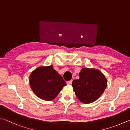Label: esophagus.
<instances>
[{
  "label": "esophagus",
  "instance_id": "34e87169",
  "mask_svg": "<svg viewBox=\"0 0 130 130\" xmlns=\"http://www.w3.org/2000/svg\"><path fill=\"white\" fill-rule=\"evenodd\" d=\"M72 80H70V81L67 82V84L68 85H71V84H72Z\"/></svg>",
  "mask_w": 130,
  "mask_h": 130
}]
</instances>
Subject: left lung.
<instances>
[{
    "label": "left lung",
    "instance_id": "1",
    "mask_svg": "<svg viewBox=\"0 0 130 130\" xmlns=\"http://www.w3.org/2000/svg\"><path fill=\"white\" fill-rule=\"evenodd\" d=\"M107 83L105 76L99 70L83 68L79 73V79L72 82V85L79 101L88 104L101 96Z\"/></svg>",
    "mask_w": 130,
    "mask_h": 130
}]
</instances>
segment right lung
Wrapping results in <instances>:
<instances>
[{
    "instance_id": "obj_1",
    "label": "right lung",
    "mask_w": 130,
    "mask_h": 130,
    "mask_svg": "<svg viewBox=\"0 0 130 130\" xmlns=\"http://www.w3.org/2000/svg\"><path fill=\"white\" fill-rule=\"evenodd\" d=\"M29 85L34 92L45 101L55 98L66 83L53 67H39L29 76Z\"/></svg>"
}]
</instances>
